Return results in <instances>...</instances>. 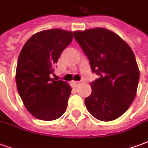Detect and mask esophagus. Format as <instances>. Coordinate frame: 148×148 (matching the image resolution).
Listing matches in <instances>:
<instances>
[{"label": "esophagus", "instance_id": "1", "mask_svg": "<svg viewBox=\"0 0 148 148\" xmlns=\"http://www.w3.org/2000/svg\"><path fill=\"white\" fill-rule=\"evenodd\" d=\"M84 82H82V81H79V82H72V84H73V86H74V87H77L80 86L81 84L83 83Z\"/></svg>", "mask_w": 148, "mask_h": 148}]
</instances>
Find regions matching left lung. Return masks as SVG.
<instances>
[{"mask_svg":"<svg viewBox=\"0 0 148 148\" xmlns=\"http://www.w3.org/2000/svg\"><path fill=\"white\" fill-rule=\"evenodd\" d=\"M74 36L99 78L91 82L85 99L88 111L101 121L119 118L136 97L140 71L132 50L118 35L104 27L75 31Z\"/></svg>","mask_w":148,"mask_h":148,"instance_id":"8db88e82","label":"left lung"}]
</instances>
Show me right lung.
<instances>
[{
  "label": "right lung",
  "mask_w": 148,
  "mask_h": 148,
  "mask_svg": "<svg viewBox=\"0 0 148 148\" xmlns=\"http://www.w3.org/2000/svg\"><path fill=\"white\" fill-rule=\"evenodd\" d=\"M73 33L50 29L34 34L18 57L16 82L27 111L42 121H54L67 107L71 88L64 81L50 77L62 52L72 41Z\"/></svg>",
  "instance_id": "add662e5"
}]
</instances>
